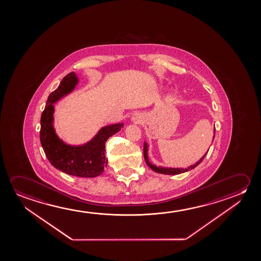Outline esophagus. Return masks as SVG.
I'll return each mask as SVG.
<instances>
[{
	"label": "esophagus",
	"instance_id": "34e87169",
	"mask_svg": "<svg viewBox=\"0 0 261 261\" xmlns=\"http://www.w3.org/2000/svg\"><path fill=\"white\" fill-rule=\"evenodd\" d=\"M133 120L135 123H137V124H140L141 122H143V117L139 114H137L136 116L133 117Z\"/></svg>",
	"mask_w": 261,
	"mask_h": 261
}]
</instances>
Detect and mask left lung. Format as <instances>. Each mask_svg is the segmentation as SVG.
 <instances>
[{"instance_id":"left-lung-1","label":"left lung","mask_w":261,"mask_h":261,"mask_svg":"<svg viewBox=\"0 0 261 261\" xmlns=\"http://www.w3.org/2000/svg\"><path fill=\"white\" fill-rule=\"evenodd\" d=\"M214 137H215V128H214ZM214 137H213V139H214ZM147 144L146 143H144V157H145V162H146V164L148 165L150 168L152 169V171H154V172H156V173H163V174H172V175H174V174H180V173H185V172H188L190 170H192V169L195 168L197 165H200L202 160L204 159L205 155L207 154V152L205 153L203 156L201 157L200 160L197 162L195 165H191V166H189L188 168H165V167H156L155 165H152V164H150L148 161V155H147Z\"/></svg>"}]
</instances>
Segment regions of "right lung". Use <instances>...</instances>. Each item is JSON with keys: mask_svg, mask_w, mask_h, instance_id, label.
I'll use <instances>...</instances> for the list:
<instances>
[{"mask_svg": "<svg viewBox=\"0 0 261 261\" xmlns=\"http://www.w3.org/2000/svg\"><path fill=\"white\" fill-rule=\"evenodd\" d=\"M79 80L70 72L63 77L56 90L50 93L40 117V139L49 163L61 172L77 177H96L104 172L108 165L106 158V142L120 131L124 124L104 126L96 137L87 144L79 146L66 145L60 140L53 127V103L71 92Z\"/></svg>", "mask_w": 261, "mask_h": 261, "instance_id": "1", "label": "right lung"}]
</instances>
